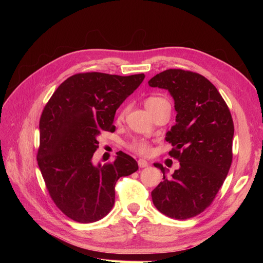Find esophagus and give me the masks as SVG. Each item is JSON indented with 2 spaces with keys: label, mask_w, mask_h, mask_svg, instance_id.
<instances>
[{
  "label": "esophagus",
  "mask_w": 263,
  "mask_h": 263,
  "mask_svg": "<svg viewBox=\"0 0 263 263\" xmlns=\"http://www.w3.org/2000/svg\"><path fill=\"white\" fill-rule=\"evenodd\" d=\"M138 165H139V168H146V166H148V161L145 160V159H139Z\"/></svg>",
  "instance_id": "34e87169"
}]
</instances>
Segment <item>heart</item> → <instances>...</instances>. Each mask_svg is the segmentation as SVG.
<instances>
[{
  "instance_id": "obj_1",
  "label": "heart",
  "mask_w": 263,
  "mask_h": 263,
  "mask_svg": "<svg viewBox=\"0 0 263 263\" xmlns=\"http://www.w3.org/2000/svg\"><path fill=\"white\" fill-rule=\"evenodd\" d=\"M161 101H163V99L158 98V97H150L145 101V106L147 109H151L153 107H155L158 103H160ZM130 148L134 151H136V153L141 154V155H147L150 151L149 144L144 140H135L132 144Z\"/></svg>"
}]
</instances>
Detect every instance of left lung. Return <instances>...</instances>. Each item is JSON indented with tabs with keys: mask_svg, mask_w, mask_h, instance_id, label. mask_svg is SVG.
<instances>
[{
	"mask_svg": "<svg viewBox=\"0 0 263 263\" xmlns=\"http://www.w3.org/2000/svg\"><path fill=\"white\" fill-rule=\"evenodd\" d=\"M149 86L170 93L176 124L165 139L180 168L171 177L161 163L163 181L151 192L156 209L165 216L187 219L209 208L224 183L233 159L234 123L221 95L203 76L169 69L151 78Z\"/></svg>",
	"mask_w": 263,
	"mask_h": 263,
	"instance_id": "1",
	"label": "left lung"
}]
</instances>
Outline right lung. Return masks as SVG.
I'll use <instances>...</instances> for the list:
<instances>
[{"label":"right lung","mask_w":263,"mask_h":263,"mask_svg":"<svg viewBox=\"0 0 263 263\" xmlns=\"http://www.w3.org/2000/svg\"><path fill=\"white\" fill-rule=\"evenodd\" d=\"M145 74L101 72L68 78L54 91L39 122L38 166L58 209L74 221L105 217L115 203V184L138 170L122 151L114 161L93 163L102 130L112 132L116 109L144 81Z\"/></svg>","instance_id":"add662e5"}]
</instances>
